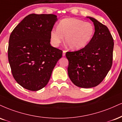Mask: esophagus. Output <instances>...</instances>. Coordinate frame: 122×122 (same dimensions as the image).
Here are the masks:
<instances>
[{
  "mask_svg": "<svg viewBox=\"0 0 122 122\" xmlns=\"http://www.w3.org/2000/svg\"><path fill=\"white\" fill-rule=\"evenodd\" d=\"M66 52V51H63V53H62L63 56H65Z\"/></svg>",
  "mask_w": 122,
  "mask_h": 122,
  "instance_id": "obj_1",
  "label": "esophagus"
}]
</instances>
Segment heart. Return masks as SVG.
<instances>
[{"instance_id": "b5f03b06", "label": "heart", "mask_w": 122, "mask_h": 122, "mask_svg": "<svg viewBox=\"0 0 122 122\" xmlns=\"http://www.w3.org/2000/svg\"><path fill=\"white\" fill-rule=\"evenodd\" d=\"M95 32L92 23L76 18H66L60 20L57 28L50 32L52 45L58 46L65 36L66 44L70 49L78 50L89 44Z\"/></svg>"}]
</instances>
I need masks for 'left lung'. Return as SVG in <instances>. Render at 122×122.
Instances as JSON below:
<instances>
[{"mask_svg":"<svg viewBox=\"0 0 122 122\" xmlns=\"http://www.w3.org/2000/svg\"><path fill=\"white\" fill-rule=\"evenodd\" d=\"M95 32L91 41L82 49L67 52V73L70 80L80 87L97 86L107 76L112 64L114 40L108 28L92 17Z\"/></svg>","mask_w":122,"mask_h":122,"instance_id":"left-lung-1","label":"left lung"}]
</instances>
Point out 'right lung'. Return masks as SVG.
<instances>
[{"label":"right lung","mask_w":122,"mask_h":122,"mask_svg":"<svg viewBox=\"0 0 122 122\" xmlns=\"http://www.w3.org/2000/svg\"><path fill=\"white\" fill-rule=\"evenodd\" d=\"M57 20L55 15L30 14L10 35L8 57L12 74L27 90L44 87L62 57V51L50 44V32Z\"/></svg>","instance_id":"1"}]
</instances>
